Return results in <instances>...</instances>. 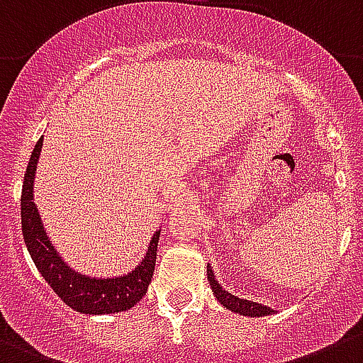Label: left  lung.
Returning a JSON list of instances; mask_svg holds the SVG:
<instances>
[{
    "mask_svg": "<svg viewBox=\"0 0 363 363\" xmlns=\"http://www.w3.org/2000/svg\"><path fill=\"white\" fill-rule=\"evenodd\" d=\"M206 274H208L210 287H212L213 298L220 303L226 310L230 312H235L239 315H247V317H264V315H274L278 310L271 308L267 305H260L257 301H250V299H242L239 296H233L231 292H228L226 289H223L219 281H217L216 274H213L212 267L206 265Z\"/></svg>",
    "mask_w": 363,
    "mask_h": 363,
    "instance_id": "1",
    "label": "left lung"
}]
</instances>
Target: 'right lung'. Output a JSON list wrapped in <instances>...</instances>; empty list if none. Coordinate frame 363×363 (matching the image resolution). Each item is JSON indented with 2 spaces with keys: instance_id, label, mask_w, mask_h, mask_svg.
<instances>
[{
  "instance_id": "right-lung-1",
  "label": "right lung",
  "mask_w": 363,
  "mask_h": 363,
  "mask_svg": "<svg viewBox=\"0 0 363 363\" xmlns=\"http://www.w3.org/2000/svg\"><path fill=\"white\" fill-rule=\"evenodd\" d=\"M43 139L33 147L26 174H24L23 196H21V228L23 239L33 264L39 269L48 285L58 294V298L80 313L87 315H108V313L126 312L146 296L157 262V247L160 230L153 233L144 258L126 274L98 278L78 272L62 258L57 247L48 237L46 228L40 219L39 208L33 201V182H35L37 164H39Z\"/></svg>"
}]
</instances>
